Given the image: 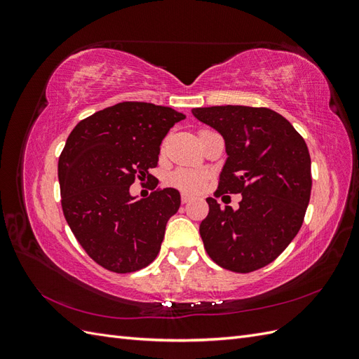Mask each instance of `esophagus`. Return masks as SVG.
I'll use <instances>...</instances> for the list:
<instances>
[{
  "mask_svg": "<svg viewBox=\"0 0 359 359\" xmlns=\"http://www.w3.org/2000/svg\"><path fill=\"white\" fill-rule=\"evenodd\" d=\"M190 201H191L190 194H187V193H182V194H181V202H182V203H189Z\"/></svg>",
  "mask_w": 359,
  "mask_h": 359,
  "instance_id": "34e87169",
  "label": "esophagus"
}]
</instances>
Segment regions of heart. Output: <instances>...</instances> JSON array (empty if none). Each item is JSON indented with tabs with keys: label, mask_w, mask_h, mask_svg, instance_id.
Masks as SVG:
<instances>
[{
	"label": "heart",
	"mask_w": 359,
	"mask_h": 359,
	"mask_svg": "<svg viewBox=\"0 0 359 359\" xmlns=\"http://www.w3.org/2000/svg\"><path fill=\"white\" fill-rule=\"evenodd\" d=\"M205 175L199 170H191V169H181L173 172L170 175V184L173 186L186 190V191H194L198 190L203 184Z\"/></svg>",
	"instance_id": "heart-1"
}]
</instances>
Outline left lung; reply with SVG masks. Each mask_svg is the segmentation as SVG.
<instances>
[{"mask_svg": "<svg viewBox=\"0 0 359 359\" xmlns=\"http://www.w3.org/2000/svg\"><path fill=\"white\" fill-rule=\"evenodd\" d=\"M194 118L224 139L227 158L215 194L241 193L240 208L210 212L199 232L206 253L233 273H252L283 252L301 229L311 193L306 140L285 116L240 104L196 107Z\"/></svg>", "mask_w": 359, "mask_h": 359, "instance_id": "8db88e82", "label": "left lung"}]
</instances>
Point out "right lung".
Instances as JSON below:
<instances>
[{
	"instance_id": "add662e5",
	"label": "right lung",
	"mask_w": 359,
	"mask_h": 359,
	"mask_svg": "<svg viewBox=\"0 0 359 359\" xmlns=\"http://www.w3.org/2000/svg\"><path fill=\"white\" fill-rule=\"evenodd\" d=\"M184 118L168 106L123 102L82 119L67 137L58 160L62 212L103 268L133 273L158 255L180 191L169 187L137 201L130 186L151 177L161 140Z\"/></svg>"
}]
</instances>
